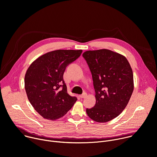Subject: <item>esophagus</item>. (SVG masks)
Listing matches in <instances>:
<instances>
[{
  "label": "esophagus",
  "instance_id": "1",
  "mask_svg": "<svg viewBox=\"0 0 157 157\" xmlns=\"http://www.w3.org/2000/svg\"><path fill=\"white\" fill-rule=\"evenodd\" d=\"M86 96H87V93H86V92H84L82 94H81V95H79V97H80L81 98H85Z\"/></svg>",
  "mask_w": 157,
  "mask_h": 157
}]
</instances>
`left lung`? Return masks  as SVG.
<instances>
[{"mask_svg": "<svg viewBox=\"0 0 157 157\" xmlns=\"http://www.w3.org/2000/svg\"><path fill=\"white\" fill-rule=\"evenodd\" d=\"M92 74L96 103L87 109L89 117L98 123L117 117L126 108L134 90L133 73L124 56L107 49L82 54Z\"/></svg>", "mask_w": 157, "mask_h": 157, "instance_id": "left-lung-1", "label": "left lung"}]
</instances>
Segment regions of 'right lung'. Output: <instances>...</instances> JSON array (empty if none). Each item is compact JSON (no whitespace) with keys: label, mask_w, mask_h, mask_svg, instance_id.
I'll return each mask as SVG.
<instances>
[{"label":"right lung","mask_w":157,"mask_h":157,"mask_svg":"<svg viewBox=\"0 0 157 157\" xmlns=\"http://www.w3.org/2000/svg\"><path fill=\"white\" fill-rule=\"evenodd\" d=\"M82 50H57L40 56L28 68L25 87L29 101L43 118L63 117L77 100L67 93L63 79L67 67L78 59Z\"/></svg>","instance_id":"add662e5"}]
</instances>
